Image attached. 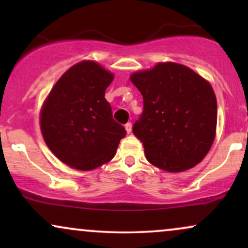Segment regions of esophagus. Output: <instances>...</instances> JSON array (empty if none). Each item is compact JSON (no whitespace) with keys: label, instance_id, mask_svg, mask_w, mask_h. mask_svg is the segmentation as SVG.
<instances>
[{"label":"esophagus","instance_id":"34e87169","mask_svg":"<svg viewBox=\"0 0 248 248\" xmlns=\"http://www.w3.org/2000/svg\"><path fill=\"white\" fill-rule=\"evenodd\" d=\"M124 128H126V132L129 134L130 132H132V124H130V122H128V124H124Z\"/></svg>","mask_w":248,"mask_h":248}]
</instances>
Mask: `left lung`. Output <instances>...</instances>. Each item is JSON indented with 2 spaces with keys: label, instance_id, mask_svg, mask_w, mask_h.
Returning <instances> with one entry per match:
<instances>
[{
  "label": "left lung",
  "instance_id": "8db88e82",
  "mask_svg": "<svg viewBox=\"0 0 248 248\" xmlns=\"http://www.w3.org/2000/svg\"><path fill=\"white\" fill-rule=\"evenodd\" d=\"M130 80L143 96V112L133 133L143 143L147 160L170 172L199 163L212 146L217 126L211 85L176 62H160L134 73Z\"/></svg>",
  "mask_w": 248,
  "mask_h": 248
}]
</instances>
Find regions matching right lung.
<instances>
[{"mask_svg":"<svg viewBox=\"0 0 248 248\" xmlns=\"http://www.w3.org/2000/svg\"><path fill=\"white\" fill-rule=\"evenodd\" d=\"M113 78L94 62H78L56 82L43 105V138L67 166L78 170L100 167L114 157L126 135L105 99Z\"/></svg>","mask_w":248,"mask_h":248,"instance_id":"obj_1","label":"right lung"}]
</instances>
